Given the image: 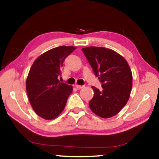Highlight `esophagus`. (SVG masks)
Here are the masks:
<instances>
[{
	"label": "esophagus",
	"instance_id": "1",
	"mask_svg": "<svg viewBox=\"0 0 159 159\" xmlns=\"http://www.w3.org/2000/svg\"><path fill=\"white\" fill-rule=\"evenodd\" d=\"M76 87L78 88V89H80V88H82L83 86V85H76Z\"/></svg>",
	"mask_w": 159,
	"mask_h": 159
}]
</instances>
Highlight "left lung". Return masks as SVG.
I'll use <instances>...</instances> for the list:
<instances>
[{"mask_svg":"<svg viewBox=\"0 0 159 159\" xmlns=\"http://www.w3.org/2000/svg\"><path fill=\"white\" fill-rule=\"evenodd\" d=\"M82 51L102 87L99 90L92 86L94 96L89 102L90 108L102 118L114 116L130 97L133 86L130 66L121 55L108 48L90 46Z\"/></svg>","mask_w":159,"mask_h":159,"instance_id":"1","label":"left lung"}]
</instances>
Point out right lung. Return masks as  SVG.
<instances>
[{"mask_svg":"<svg viewBox=\"0 0 159 159\" xmlns=\"http://www.w3.org/2000/svg\"><path fill=\"white\" fill-rule=\"evenodd\" d=\"M60 46L47 51L31 66L26 83L32 108L41 118L53 119L63 111L73 87L60 83L58 77L65 58L76 49Z\"/></svg>","mask_w":159,"mask_h":159,"instance_id":"obj_1","label":"right lung"}]
</instances>
